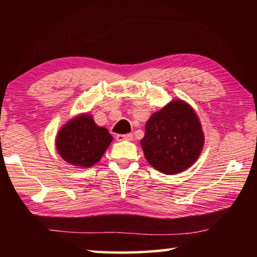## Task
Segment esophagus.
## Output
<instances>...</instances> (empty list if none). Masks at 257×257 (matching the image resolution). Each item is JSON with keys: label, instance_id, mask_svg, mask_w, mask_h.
<instances>
[{"label": "esophagus", "instance_id": "1", "mask_svg": "<svg viewBox=\"0 0 257 257\" xmlns=\"http://www.w3.org/2000/svg\"><path fill=\"white\" fill-rule=\"evenodd\" d=\"M116 141L122 142V141H133L134 135L133 134H127V135H116L115 136Z\"/></svg>", "mask_w": 257, "mask_h": 257}]
</instances>
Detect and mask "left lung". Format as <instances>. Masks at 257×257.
<instances>
[{
    "mask_svg": "<svg viewBox=\"0 0 257 257\" xmlns=\"http://www.w3.org/2000/svg\"><path fill=\"white\" fill-rule=\"evenodd\" d=\"M204 141L201 121L194 108L182 99H173L151 115L141 145L155 170L177 175L196 162Z\"/></svg>",
    "mask_w": 257,
    "mask_h": 257,
    "instance_id": "obj_1",
    "label": "left lung"
}]
</instances>
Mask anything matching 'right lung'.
<instances>
[{
	"instance_id": "1",
	"label": "right lung",
	"mask_w": 257,
	"mask_h": 257,
	"mask_svg": "<svg viewBox=\"0 0 257 257\" xmlns=\"http://www.w3.org/2000/svg\"><path fill=\"white\" fill-rule=\"evenodd\" d=\"M113 137L99 127L88 113H80L69 120L55 137V147L67 163L75 168H90L102 159Z\"/></svg>"
}]
</instances>
